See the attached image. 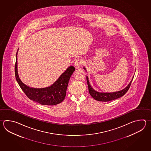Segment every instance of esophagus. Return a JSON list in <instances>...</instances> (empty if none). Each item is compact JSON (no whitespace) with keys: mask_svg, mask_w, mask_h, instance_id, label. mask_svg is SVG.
<instances>
[{"mask_svg":"<svg viewBox=\"0 0 151 151\" xmlns=\"http://www.w3.org/2000/svg\"><path fill=\"white\" fill-rule=\"evenodd\" d=\"M82 63H83L82 60L81 59H80V58H78V59H76V60H75V61L74 62V65H75V66L76 68H78L79 66L82 64Z\"/></svg>","mask_w":151,"mask_h":151,"instance_id":"1","label":"esophagus"}]
</instances>
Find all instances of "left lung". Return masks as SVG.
I'll list each match as a JSON object with an SVG mask.
<instances>
[{"label":"left lung","instance_id":"obj_1","mask_svg":"<svg viewBox=\"0 0 151 151\" xmlns=\"http://www.w3.org/2000/svg\"><path fill=\"white\" fill-rule=\"evenodd\" d=\"M84 69L86 70V68H84ZM133 77L132 80L131 81L130 83L129 84V85L124 89L120 91H116V92H110V93L97 92L95 90L93 89L92 87L91 86L88 76H86V81H87V84L88 86V89H89L90 95L92 96V98H93L95 100L98 101L108 102V101H112L114 99H116L120 97L123 96L128 91V90L129 89V87H130V86H131L133 80Z\"/></svg>","mask_w":151,"mask_h":151}]
</instances>
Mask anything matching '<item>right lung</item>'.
Returning <instances> with one entry per match:
<instances>
[{
	"label": "right lung",
	"mask_w": 151,
	"mask_h": 151,
	"mask_svg": "<svg viewBox=\"0 0 151 151\" xmlns=\"http://www.w3.org/2000/svg\"><path fill=\"white\" fill-rule=\"evenodd\" d=\"M75 68L70 66L51 86L45 88H30L22 82L19 77L17 69V52L15 64L16 80L28 99L41 105H55L61 103L66 95L69 81Z\"/></svg>",
	"instance_id": "1"
}]
</instances>
